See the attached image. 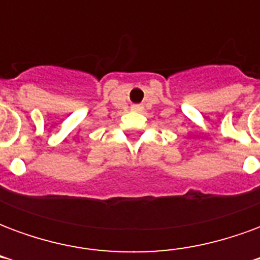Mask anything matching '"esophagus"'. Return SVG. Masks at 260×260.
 <instances>
[{
    "mask_svg": "<svg viewBox=\"0 0 260 260\" xmlns=\"http://www.w3.org/2000/svg\"><path fill=\"white\" fill-rule=\"evenodd\" d=\"M131 110L135 111V113H142V111H143V106H141V104H134V106L131 107Z\"/></svg>",
    "mask_w": 260,
    "mask_h": 260,
    "instance_id": "1",
    "label": "esophagus"
}]
</instances>
